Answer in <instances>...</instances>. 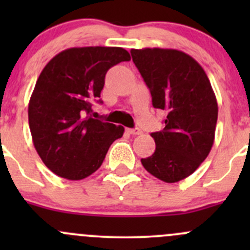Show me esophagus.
Listing matches in <instances>:
<instances>
[{"instance_id": "esophagus-1", "label": "esophagus", "mask_w": 250, "mask_h": 250, "mask_svg": "<svg viewBox=\"0 0 250 250\" xmlns=\"http://www.w3.org/2000/svg\"><path fill=\"white\" fill-rule=\"evenodd\" d=\"M127 132L132 135L141 134V129H139V128H129V129H127Z\"/></svg>"}]
</instances>
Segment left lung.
<instances>
[{
    "label": "left lung",
    "instance_id": "8db88e82",
    "mask_svg": "<svg viewBox=\"0 0 250 250\" xmlns=\"http://www.w3.org/2000/svg\"><path fill=\"white\" fill-rule=\"evenodd\" d=\"M156 109L167 111L165 128L151 133L156 150L144 168L165 183H178L209 155L215 137L218 103L203 67L186 53L165 48L130 50Z\"/></svg>",
    "mask_w": 250,
    "mask_h": 250
}]
</instances>
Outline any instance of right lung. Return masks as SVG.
<instances>
[{"mask_svg":"<svg viewBox=\"0 0 250 250\" xmlns=\"http://www.w3.org/2000/svg\"><path fill=\"white\" fill-rule=\"evenodd\" d=\"M130 55L121 47H75L55 55L42 70L29 102V125L37 153L48 169L67 180L98 170L122 125L95 120L105 75Z\"/></svg>","mask_w":250,"mask_h":250,"instance_id":"obj_1","label":"right lung"}]
</instances>
